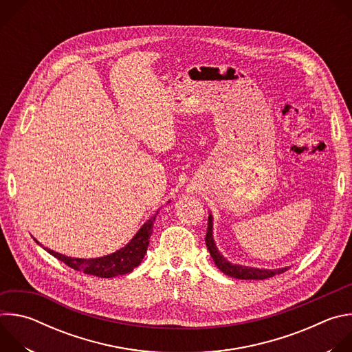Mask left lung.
Listing matches in <instances>:
<instances>
[{"mask_svg": "<svg viewBox=\"0 0 352 352\" xmlns=\"http://www.w3.org/2000/svg\"><path fill=\"white\" fill-rule=\"evenodd\" d=\"M206 246L210 252V256L213 258L216 266L227 276L239 278V280H265L269 277H273L276 274L284 273L287 267L283 269H258V267H249V266H241V265H232L230 263L220 252L214 243L213 238V216L209 214V224H208V232H206Z\"/></svg>", "mask_w": 352, "mask_h": 352, "instance_id": "8db88e82", "label": "left lung"}]
</instances>
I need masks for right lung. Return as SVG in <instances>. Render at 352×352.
I'll return each mask as SVG.
<instances>
[{"label":"right lung","instance_id":"obj_1","mask_svg":"<svg viewBox=\"0 0 352 352\" xmlns=\"http://www.w3.org/2000/svg\"><path fill=\"white\" fill-rule=\"evenodd\" d=\"M157 213L140 227V230L124 248H121L120 250H117V252L110 254L107 256L96 258V259H79V258L61 255L48 248H44V249L50 255H53L58 261L64 262L67 266L72 267L74 270L83 272L85 274L97 276L103 278H111L116 276L126 274L140 265L148 246L150 235L153 232V223L156 220ZM34 241L38 243L37 239Z\"/></svg>","mask_w":352,"mask_h":352}]
</instances>
